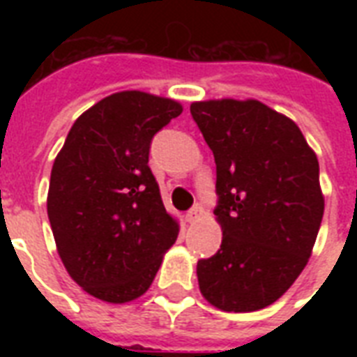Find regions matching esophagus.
<instances>
[{
    "label": "esophagus",
    "mask_w": 357,
    "mask_h": 357,
    "mask_svg": "<svg viewBox=\"0 0 357 357\" xmlns=\"http://www.w3.org/2000/svg\"><path fill=\"white\" fill-rule=\"evenodd\" d=\"M202 217H204V207H202L200 204H196V206L192 207L189 213H187V220H189L190 224L198 222Z\"/></svg>",
    "instance_id": "esophagus-1"
}]
</instances>
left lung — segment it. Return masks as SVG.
Returning a JSON list of instances; mask_svg holds the SVG:
<instances>
[{
	"instance_id": "obj_1",
	"label": "left lung",
	"mask_w": 357,
	"mask_h": 357,
	"mask_svg": "<svg viewBox=\"0 0 357 357\" xmlns=\"http://www.w3.org/2000/svg\"><path fill=\"white\" fill-rule=\"evenodd\" d=\"M217 165L222 244L196 266L204 298L222 311L263 310L307 265L324 215L319 161L300 128L257 100L190 105Z\"/></svg>"
}]
</instances>
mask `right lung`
<instances>
[{"instance_id": "1", "label": "right lung", "mask_w": 357, "mask_h": 357, "mask_svg": "<svg viewBox=\"0 0 357 357\" xmlns=\"http://www.w3.org/2000/svg\"><path fill=\"white\" fill-rule=\"evenodd\" d=\"M181 111L170 98L116 92L75 120L55 157L47 218L57 252L72 280L103 302L144 294L178 238L148 155L153 135Z\"/></svg>"}]
</instances>
